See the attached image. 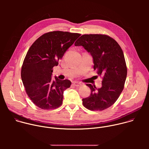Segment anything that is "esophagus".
Here are the masks:
<instances>
[{"mask_svg":"<svg viewBox=\"0 0 149 149\" xmlns=\"http://www.w3.org/2000/svg\"><path fill=\"white\" fill-rule=\"evenodd\" d=\"M73 84H74V86H76V87H81L82 85L81 82H76V81L73 82Z\"/></svg>","mask_w":149,"mask_h":149,"instance_id":"1","label":"esophagus"}]
</instances>
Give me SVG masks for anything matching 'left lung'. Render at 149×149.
<instances>
[{
	"mask_svg": "<svg viewBox=\"0 0 149 149\" xmlns=\"http://www.w3.org/2000/svg\"><path fill=\"white\" fill-rule=\"evenodd\" d=\"M75 46H82L93 58L94 70L102 77V87L87 84L90 95L82 99L85 107L91 111L108 109L117 101L123 90L127 77V66L123 52L117 42L102 34L82 35Z\"/></svg>",
	"mask_w": 149,
	"mask_h": 149,
	"instance_id": "1",
	"label": "left lung"
}]
</instances>
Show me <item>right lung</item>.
I'll return each mask as SVG.
<instances>
[{
	"label": "right lung",
	"mask_w": 149,
	"mask_h": 149,
	"mask_svg": "<svg viewBox=\"0 0 149 149\" xmlns=\"http://www.w3.org/2000/svg\"><path fill=\"white\" fill-rule=\"evenodd\" d=\"M81 35L77 33L53 31L38 38L29 48L21 69L26 94L33 103L43 110L55 109L62 104L63 94L70 87L68 79L51 75L67 50Z\"/></svg>",
	"instance_id": "right-lung-1"
}]
</instances>
